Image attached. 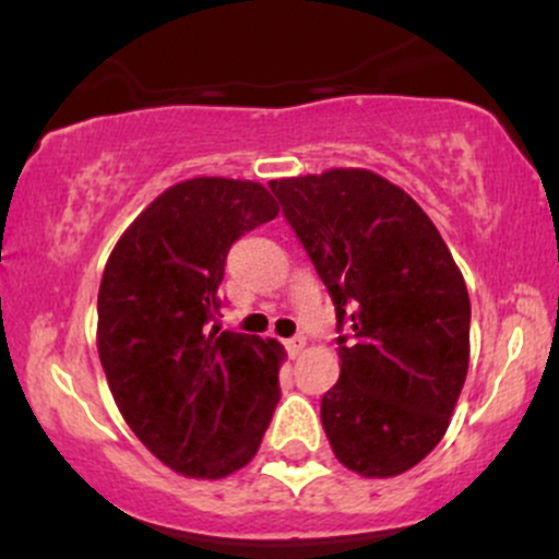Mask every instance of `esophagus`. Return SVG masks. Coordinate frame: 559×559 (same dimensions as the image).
I'll return each instance as SVG.
<instances>
[{
  "label": "esophagus",
  "mask_w": 559,
  "mask_h": 559,
  "mask_svg": "<svg viewBox=\"0 0 559 559\" xmlns=\"http://www.w3.org/2000/svg\"><path fill=\"white\" fill-rule=\"evenodd\" d=\"M286 352H288V355H292V357H297L299 355V352L301 349H305V338H301V336H294V338H286Z\"/></svg>",
  "instance_id": "34e87169"
}]
</instances>
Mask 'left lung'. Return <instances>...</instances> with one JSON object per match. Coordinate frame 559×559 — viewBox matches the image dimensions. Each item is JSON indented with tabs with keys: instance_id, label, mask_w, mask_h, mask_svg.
<instances>
[{
	"instance_id": "left-lung-1",
	"label": "left lung",
	"mask_w": 559,
	"mask_h": 559,
	"mask_svg": "<svg viewBox=\"0 0 559 559\" xmlns=\"http://www.w3.org/2000/svg\"><path fill=\"white\" fill-rule=\"evenodd\" d=\"M271 191L336 307L342 373L320 402L333 454L360 476H400L439 444L463 391V273L418 202L376 173L281 178Z\"/></svg>"
}]
</instances>
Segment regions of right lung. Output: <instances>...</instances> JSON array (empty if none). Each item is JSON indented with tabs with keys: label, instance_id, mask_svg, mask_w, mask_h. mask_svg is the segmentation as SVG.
I'll use <instances>...</instances> for the list:
<instances>
[{
	"label": "right lung",
	"instance_id": "right-lung-1",
	"mask_svg": "<svg viewBox=\"0 0 559 559\" xmlns=\"http://www.w3.org/2000/svg\"><path fill=\"white\" fill-rule=\"evenodd\" d=\"M275 215L265 186L191 178L131 223L102 275L107 383L141 444L183 476L247 465L281 400L284 346L215 325L230 247Z\"/></svg>",
	"mask_w": 559,
	"mask_h": 559
}]
</instances>
